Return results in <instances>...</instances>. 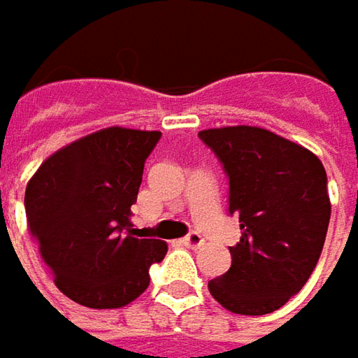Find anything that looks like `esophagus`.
I'll use <instances>...</instances> for the list:
<instances>
[{
	"mask_svg": "<svg viewBox=\"0 0 358 358\" xmlns=\"http://www.w3.org/2000/svg\"><path fill=\"white\" fill-rule=\"evenodd\" d=\"M185 247H191V249H197V247H201L203 243H205V239L201 237L197 231H193V233H189L187 237H183V241H181Z\"/></svg>",
	"mask_w": 358,
	"mask_h": 358,
	"instance_id": "esophagus-1",
	"label": "esophagus"
}]
</instances>
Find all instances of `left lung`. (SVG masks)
I'll list each match as a JSON object with an SVG mask.
<instances>
[{
	"label": "left lung",
	"instance_id": "8db88e82",
	"mask_svg": "<svg viewBox=\"0 0 358 358\" xmlns=\"http://www.w3.org/2000/svg\"><path fill=\"white\" fill-rule=\"evenodd\" d=\"M229 175V213L241 241L209 293L231 313L259 317L303 289L323 251L331 199L321 159L273 131L233 125L199 131Z\"/></svg>",
	"mask_w": 358,
	"mask_h": 358
}]
</instances>
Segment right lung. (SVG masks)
<instances>
[{
  "label": "right lung",
  "instance_id": "add662e5",
  "mask_svg": "<svg viewBox=\"0 0 358 358\" xmlns=\"http://www.w3.org/2000/svg\"><path fill=\"white\" fill-rule=\"evenodd\" d=\"M159 131L107 127L57 149L25 187L27 227L63 295L119 309L149 287L167 243L131 229L145 159Z\"/></svg>",
  "mask_w": 358,
  "mask_h": 358
}]
</instances>
